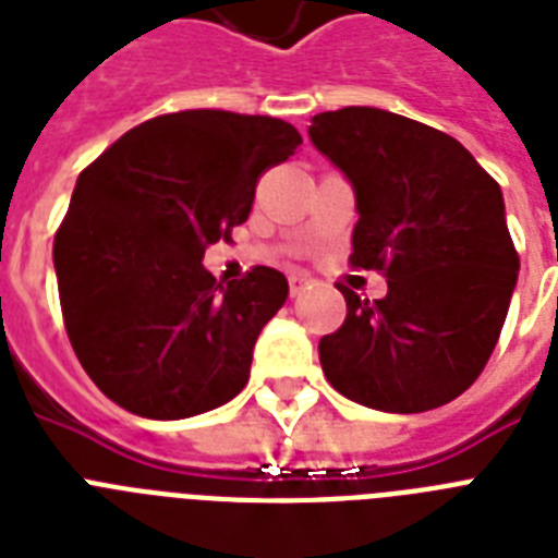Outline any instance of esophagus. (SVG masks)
<instances>
[{
	"mask_svg": "<svg viewBox=\"0 0 558 558\" xmlns=\"http://www.w3.org/2000/svg\"><path fill=\"white\" fill-rule=\"evenodd\" d=\"M306 287H310V278H306V275H289V294H292V298H298Z\"/></svg>",
	"mask_w": 558,
	"mask_h": 558,
	"instance_id": "obj_1",
	"label": "esophagus"
}]
</instances>
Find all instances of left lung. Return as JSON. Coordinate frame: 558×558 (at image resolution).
Returning <instances> with one entry per match:
<instances>
[{
	"instance_id": "1",
	"label": "left lung",
	"mask_w": 558,
	"mask_h": 558,
	"mask_svg": "<svg viewBox=\"0 0 558 558\" xmlns=\"http://www.w3.org/2000/svg\"><path fill=\"white\" fill-rule=\"evenodd\" d=\"M310 137L350 177V264L387 278V298L341 287L347 320L320 338L326 381L355 404H450L496 350L519 278L499 183L459 140L410 117L350 106L312 117Z\"/></svg>"
}]
</instances>
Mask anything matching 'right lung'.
I'll return each mask as SVG.
<instances>
[{
    "instance_id": "obj_1",
    "label": "right lung",
    "mask_w": 558,
    "mask_h": 558,
    "mask_svg": "<svg viewBox=\"0 0 558 558\" xmlns=\"http://www.w3.org/2000/svg\"><path fill=\"white\" fill-rule=\"evenodd\" d=\"M303 140L275 117L194 108L146 120L80 174L53 238L59 303L88 378L143 418H189L248 381L287 278L255 266L217 283L203 255L232 243L257 180Z\"/></svg>"
}]
</instances>
